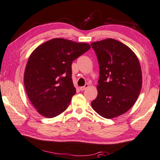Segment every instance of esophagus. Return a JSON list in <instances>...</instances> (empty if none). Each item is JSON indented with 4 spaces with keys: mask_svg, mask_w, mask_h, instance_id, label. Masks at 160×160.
Wrapping results in <instances>:
<instances>
[{
    "mask_svg": "<svg viewBox=\"0 0 160 160\" xmlns=\"http://www.w3.org/2000/svg\"><path fill=\"white\" fill-rule=\"evenodd\" d=\"M88 86H89V85H88V84H85V86L80 87V90H81V91H83V90H85V89H86L87 88H88Z\"/></svg>",
    "mask_w": 160,
    "mask_h": 160,
    "instance_id": "1",
    "label": "esophagus"
}]
</instances>
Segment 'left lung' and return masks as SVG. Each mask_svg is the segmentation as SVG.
I'll return each mask as SVG.
<instances>
[{
    "label": "left lung",
    "mask_w": 160,
    "mask_h": 160,
    "mask_svg": "<svg viewBox=\"0 0 160 160\" xmlns=\"http://www.w3.org/2000/svg\"><path fill=\"white\" fill-rule=\"evenodd\" d=\"M99 64L97 98L93 110L106 118L125 113L140 93L142 75L139 59L129 47L113 39L91 43Z\"/></svg>",
    "instance_id": "obj_1"
}]
</instances>
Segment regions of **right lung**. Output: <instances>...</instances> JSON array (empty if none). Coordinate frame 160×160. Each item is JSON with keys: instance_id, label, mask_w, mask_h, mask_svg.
Here are the masks:
<instances>
[{"instance_id": "add662e5", "label": "right lung", "mask_w": 160, "mask_h": 160, "mask_svg": "<svg viewBox=\"0 0 160 160\" xmlns=\"http://www.w3.org/2000/svg\"><path fill=\"white\" fill-rule=\"evenodd\" d=\"M90 48L87 43L56 38L39 45L31 54L23 82L38 113L53 118L66 110L76 92L72 63Z\"/></svg>"}]
</instances>
